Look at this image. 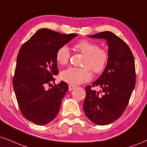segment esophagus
Listing matches in <instances>:
<instances>
[{
	"label": "esophagus",
	"mask_w": 147,
	"mask_h": 147,
	"mask_svg": "<svg viewBox=\"0 0 147 147\" xmlns=\"http://www.w3.org/2000/svg\"><path fill=\"white\" fill-rule=\"evenodd\" d=\"M75 86L74 85H68V90H69V91H72V90H73L74 88H75Z\"/></svg>",
	"instance_id": "34e87169"
}]
</instances>
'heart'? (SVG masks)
<instances>
[{"mask_svg": "<svg viewBox=\"0 0 147 147\" xmlns=\"http://www.w3.org/2000/svg\"><path fill=\"white\" fill-rule=\"evenodd\" d=\"M75 48L85 55L82 65L83 68L70 67L60 74V78L70 85H79L90 81L92 77L90 69L94 74L102 73L107 67L109 62V53L104 48L99 47L96 42L83 40L75 44ZM70 53L66 45L57 50L55 60L57 64L63 66L69 62Z\"/></svg>", "mask_w": 147, "mask_h": 147, "instance_id": "obj_1", "label": "heart"}]
</instances>
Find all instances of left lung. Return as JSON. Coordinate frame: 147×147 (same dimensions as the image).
<instances>
[{"mask_svg":"<svg viewBox=\"0 0 147 147\" xmlns=\"http://www.w3.org/2000/svg\"><path fill=\"white\" fill-rule=\"evenodd\" d=\"M90 36L107 40L109 62L100 77L85 87L83 110L93 123L108 125L121 116L129 103L136 84L134 58L127 43L114 33L105 31ZM95 86L102 91L92 90Z\"/></svg>","mask_w":147,"mask_h":147,"instance_id":"1","label":"left lung"}]
</instances>
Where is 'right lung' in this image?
<instances>
[{
    "mask_svg": "<svg viewBox=\"0 0 147 147\" xmlns=\"http://www.w3.org/2000/svg\"><path fill=\"white\" fill-rule=\"evenodd\" d=\"M76 34H63L47 28L38 30L20 48L13 85L22 114L36 125H44L54 119L68 90L64 81L47 90L58 74L55 53Z\"/></svg>",
    "mask_w": 147,
    "mask_h": 147,
    "instance_id": "add662e5",
    "label": "right lung"
}]
</instances>
